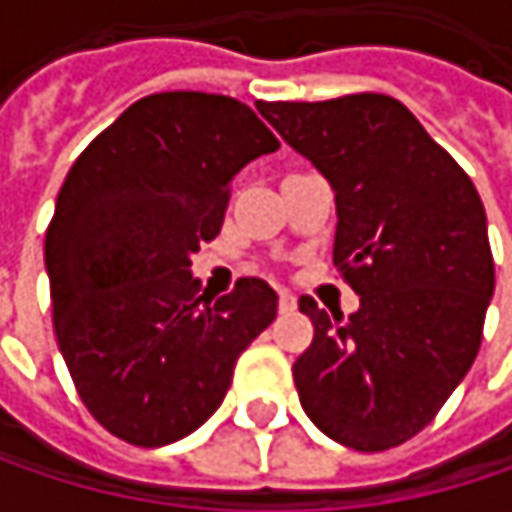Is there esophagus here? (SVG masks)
Masks as SVG:
<instances>
[{
	"label": "esophagus",
	"mask_w": 512,
	"mask_h": 512,
	"mask_svg": "<svg viewBox=\"0 0 512 512\" xmlns=\"http://www.w3.org/2000/svg\"><path fill=\"white\" fill-rule=\"evenodd\" d=\"M278 311H281V314L296 311V296H293V293H287V290H281V293H278Z\"/></svg>",
	"instance_id": "1"
}]
</instances>
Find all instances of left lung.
Listing matches in <instances>:
<instances>
[{
	"label": "left lung",
	"mask_w": 512,
	"mask_h": 512,
	"mask_svg": "<svg viewBox=\"0 0 512 512\" xmlns=\"http://www.w3.org/2000/svg\"><path fill=\"white\" fill-rule=\"evenodd\" d=\"M335 189V266L358 311L314 323L293 382L335 442L376 454L418 436L474 364L495 290L483 201L457 159L388 94L260 103Z\"/></svg>",
	"instance_id": "8db88e82"
}]
</instances>
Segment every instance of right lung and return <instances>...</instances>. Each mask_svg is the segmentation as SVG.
<instances>
[{
	"label": "right lung",
	"instance_id": "right-lung-1",
	"mask_svg": "<svg viewBox=\"0 0 512 512\" xmlns=\"http://www.w3.org/2000/svg\"><path fill=\"white\" fill-rule=\"evenodd\" d=\"M272 151L278 139L246 103L162 91L67 171L44 243L52 326L79 400L112 436L162 448L195 433L275 320L263 278L213 299L189 269L222 231L234 174Z\"/></svg>",
	"mask_w": 512,
	"mask_h": 512
}]
</instances>
